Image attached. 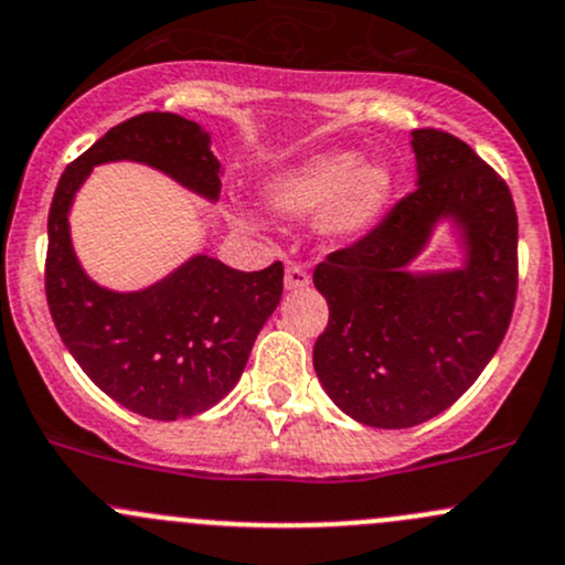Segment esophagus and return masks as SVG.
<instances>
[{"label": "esophagus", "mask_w": 565, "mask_h": 565, "mask_svg": "<svg viewBox=\"0 0 565 565\" xmlns=\"http://www.w3.org/2000/svg\"><path fill=\"white\" fill-rule=\"evenodd\" d=\"M305 288H310V275H307L301 266L288 264V269H285V290H305Z\"/></svg>", "instance_id": "obj_1"}]
</instances>
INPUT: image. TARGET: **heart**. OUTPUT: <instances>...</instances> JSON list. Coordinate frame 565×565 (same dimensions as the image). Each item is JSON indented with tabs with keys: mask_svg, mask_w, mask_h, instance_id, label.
I'll list each match as a JSON object with an SVG mask.
<instances>
[{
	"mask_svg": "<svg viewBox=\"0 0 565 565\" xmlns=\"http://www.w3.org/2000/svg\"><path fill=\"white\" fill-rule=\"evenodd\" d=\"M264 203L285 217L316 214L326 242H356L377 228L394 198V173L381 160H356L351 152H323L277 173L264 184ZM239 228H253L247 214H231Z\"/></svg>",
	"mask_w": 565,
	"mask_h": 565,
	"instance_id": "heart-1",
	"label": "heart"
}]
</instances>
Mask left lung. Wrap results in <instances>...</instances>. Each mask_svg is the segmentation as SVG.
Wrapping results in <instances>:
<instances>
[{"mask_svg": "<svg viewBox=\"0 0 565 565\" xmlns=\"http://www.w3.org/2000/svg\"><path fill=\"white\" fill-rule=\"evenodd\" d=\"M416 190L353 247L316 266L329 326L312 367L359 424L405 429L455 405L495 356L516 296V212L503 179L468 143L413 130ZM449 224L455 270L409 269Z\"/></svg>", "mask_w": 565, "mask_h": 565, "instance_id": "obj_1", "label": "left lung"}]
</instances>
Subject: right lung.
Listing matches in <instances>:
<instances>
[{
  "instance_id": "obj_1",
  "label": "right lung",
  "mask_w": 565,
  "mask_h": 565,
  "mask_svg": "<svg viewBox=\"0 0 565 565\" xmlns=\"http://www.w3.org/2000/svg\"><path fill=\"white\" fill-rule=\"evenodd\" d=\"M141 162L203 201L220 198L212 136L177 114L110 127L56 184L49 212L45 296L56 331L97 388L138 416L173 422L217 405L239 383L253 342L282 296V264L239 271L198 253L141 290L95 282L70 239V209L92 168Z\"/></svg>"
}]
</instances>
